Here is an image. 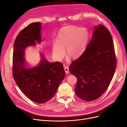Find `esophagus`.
<instances>
[{
  "instance_id": "1",
  "label": "esophagus",
  "mask_w": 127,
  "mask_h": 127,
  "mask_svg": "<svg viewBox=\"0 0 127 127\" xmlns=\"http://www.w3.org/2000/svg\"><path fill=\"white\" fill-rule=\"evenodd\" d=\"M64 70H65V72L66 73V74H68V73H69V68H68V66H65V67H64Z\"/></svg>"
}]
</instances>
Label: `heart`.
Listing matches in <instances>:
<instances>
[{
  "mask_svg": "<svg viewBox=\"0 0 127 127\" xmlns=\"http://www.w3.org/2000/svg\"><path fill=\"white\" fill-rule=\"evenodd\" d=\"M90 39L89 30L69 26L60 30L57 37V42L52 46V55L57 59L65 56V50L68 57L76 59L80 57L86 49Z\"/></svg>",
  "mask_w": 127,
  "mask_h": 127,
  "instance_id": "heart-1",
  "label": "heart"
}]
</instances>
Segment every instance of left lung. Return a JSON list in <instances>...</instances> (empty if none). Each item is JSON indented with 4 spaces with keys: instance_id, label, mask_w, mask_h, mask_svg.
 Here are the masks:
<instances>
[{
    "instance_id": "1",
    "label": "left lung",
    "mask_w": 127,
    "mask_h": 127,
    "mask_svg": "<svg viewBox=\"0 0 127 127\" xmlns=\"http://www.w3.org/2000/svg\"><path fill=\"white\" fill-rule=\"evenodd\" d=\"M116 65L110 31L104 26H96L85 50L69 67L71 74L77 79L75 89L77 96L87 101L100 97L111 82Z\"/></svg>"
}]
</instances>
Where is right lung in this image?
I'll return each instance as SVG.
<instances>
[{
  "label": "right lung",
  "mask_w": 127,
  "mask_h": 127,
  "mask_svg": "<svg viewBox=\"0 0 127 127\" xmlns=\"http://www.w3.org/2000/svg\"><path fill=\"white\" fill-rule=\"evenodd\" d=\"M40 22L33 23L19 33L14 43L12 74L17 85L32 101L45 103L57 92L59 84L64 79L65 72L60 62H48L42 55L37 67L28 68L25 65V50L27 47L41 42Z\"/></svg>",
  "instance_id": "right-lung-1"
}]
</instances>
